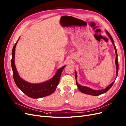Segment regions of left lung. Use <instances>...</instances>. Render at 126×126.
Instances as JSON below:
<instances>
[{
  "mask_svg": "<svg viewBox=\"0 0 126 126\" xmlns=\"http://www.w3.org/2000/svg\"><path fill=\"white\" fill-rule=\"evenodd\" d=\"M106 34L108 35V36L110 37V39L111 43L113 44L114 48L115 50V53H116V60H115V64H116V78L117 77L118 75V59H117V50H116L115 45L114 44V40L112 38V37L111 36V35L110 34L109 32L108 31H106ZM77 73L75 71V78H76V85L78 88L79 90L80 91V92H81L82 93H83V94H87L89 95H94V96H97V95H101L103 94H104V93L108 91L110 88L112 87L113 85L114 84V83L115 82V81H114L112 83H111L106 88H105L103 90H94L92 89L91 88L87 87H85V86H82L80 85L79 84H78L77 81Z\"/></svg>",
  "mask_w": 126,
  "mask_h": 126,
  "instance_id": "left-lung-1",
  "label": "left lung"
}]
</instances>
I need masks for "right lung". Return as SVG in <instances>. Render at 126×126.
Segmentation results:
<instances>
[{"label":"right lung","mask_w":126,"mask_h":126,"mask_svg":"<svg viewBox=\"0 0 126 126\" xmlns=\"http://www.w3.org/2000/svg\"><path fill=\"white\" fill-rule=\"evenodd\" d=\"M18 40L19 38L13 47L11 59V66L13 71V79L17 87L27 96L33 99L41 98L53 94L59 84L61 75L65 65L59 68L52 78L44 82L35 84L24 80L18 75L15 63V49Z\"/></svg>","instance_id":"obj_1"}]
</instances>
